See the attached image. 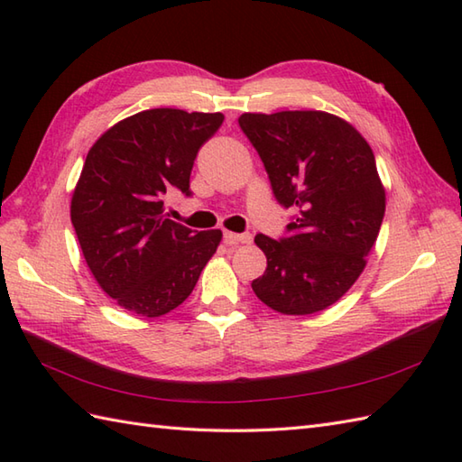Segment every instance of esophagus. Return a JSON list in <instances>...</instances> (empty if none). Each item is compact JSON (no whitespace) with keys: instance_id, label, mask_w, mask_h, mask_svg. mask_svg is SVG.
Listing matches in <instances>:
<instances>
[{"instance_id":"esophagus-1","label":"esophagus","mask_w":462,"mask_h":462,"mask_svg":"<svg viewBox=\"0 0 462 462\" xmlns=\"http://www.w3.org/2000/svg\"><path fill=\"white\" fill-rule=\"evenodd\" d=\"M224 242L226 244H248L252 242V236L250 234H234V232H224Z\"/></svg>"}]
</instances>
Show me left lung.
Listing matches in <instances>:
<instances>
[{
    "instance_id": "left-lung-1",
    "label": "left lung",
    "mask_w": 462,
    "mask_h": 462,
    "mask_svg": "<svg viewBox=\"0 0 462 462\" xmlns=\"http://www.w3.org/2000/svg\"><path fill=\"white\" fill-rule=\"evenodd\" d=\"M238 123L276 200L296 212L283 238H254L268 268L252 290L286 316L318 313L356 283L377 240L385 189L375 156L347 121L323 111L244 113Z\"/></svg>"
}]
</instances>
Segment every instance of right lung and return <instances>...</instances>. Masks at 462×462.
Wrapping results in <instances>:
<instances>
[{
    "mask_svg": "<svg viewBox=\"0 0 462 462\" xmlns=\"http://www.w3.org/2000/svg\"><path fill=\"white\" fill-rule=\"evenodd\" d=\"M222 113L149 109L123 119L87 154L71 199V222L87 266L106 296L144 318H159L190 296L222 240L164 218L162 196H190L200 146Z\"/></svg>",
    "mask_w": 462,
    "mask_h": 462,
    "instance_id": "obj_1",
    "label": "right lung"
}]
</instances>
